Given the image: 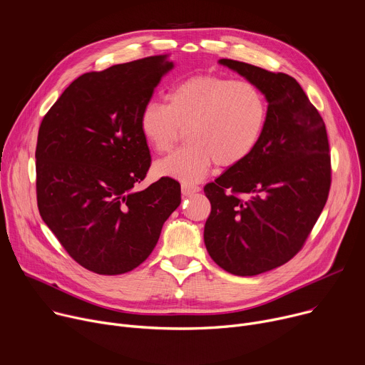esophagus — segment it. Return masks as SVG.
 Here are the masks:
<instances>
[{"instance_id":"obj_1","label":"esophagus","mask_w":365,"mask_h":365,"mask_svg":"<svg viewBox=\"0 0 365 365\" xmlns=\"http://www.w3.org/2000/svg\"><path fill=\"white\" fill-rule=\"evenodd\" d=\"M200 190L199 186H193V185H182V195L183 196H192L195 193H197Z\"/></svg>"}]
</instances>
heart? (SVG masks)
Here are the masks:
<instances>
[{
	"instance_id": "heart-1",
	"label": "heart",
	"mask_w": 365,
	"mask_h": 365,
	"mask_svg": "<svg viewBox=\"0 0 365 365\" xmlns=\"http://www.w3.org/2000/svg\"><path fill=\"white\" fill-rule=\"evenodd\" d=\"M269 118L263 92L248 81L193 75L168 93V103L148 101L140 113V133L155 153H166L187 131L189 145L154 166L158 176L185 185L200 182L215 162L244 163L262 141Z\"/></svg>"
}]
</instances>
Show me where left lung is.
Segmentation results:
<instances>
[{"instance_id":"obj_1","label":"left lung","mask_w":365,"mask_h":365,"mask_svg":"<svg viewBox=\"0 0 365 365\" xmlns=\"http://www.w3.org/2000/svg\"><path fill=\"white\" fill-rule=\"evenodd\" d=\"M263 92L269 118L250 158L205 186L212 211L203 241L214 262L235 276L283 266L317 224L331 187L325 123L294 78L220 59Z\"/></svg>"}]
</instances>
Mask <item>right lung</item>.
Masks as SVG:
<instances>
[{"instance_id": "obj_1", "label": "right lung", "mask_w": 365, "mask_h": 365, "mask_svg": "<svg viewBox=\"0 0 365 365\" xmlns=\"http://www.w3.org/2000/svg\"><path fill=\"white\" fill-rule=\"evenodd\" d=\"M173 68L166 56H150L83 73L40 124L38 212L75 262L96 274L140 266L180 205V185L170 178L134 190L151 162L140 113Z\"/></svg>"}]
</instances>
